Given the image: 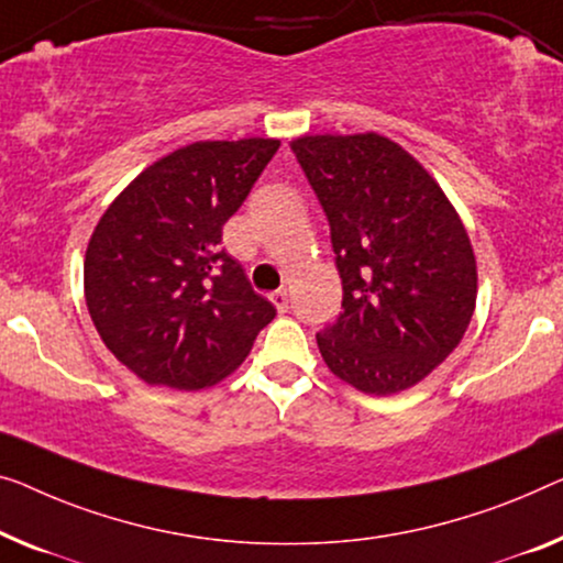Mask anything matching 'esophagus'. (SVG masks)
<instances>
[{
  "mask_svg": "<svg viewBox=\"0 0 563 563\" xmlns=\"http://www.w3.org/2000/svg\"><path fill=\"white\" fill-rule=\"evenodd\" d=\"M271 300H273V306L280 310V313H285V310H288V306H290L288 290H275V292H271Z\"/></svg>",
  "mask_w": 563,
  "mask_h": 563,
  "instance_id": "obj_1",
  "label": "esophagus"
}]
</instances>
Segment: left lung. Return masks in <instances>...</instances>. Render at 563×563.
I'll return each instance as SVG.
<instances>
[{"label":"left lung","instance_id":"left-lung-1","mask_svg":"<svg viewBox=\"0 0 563 563\" xmlns=\"http://www.w3.org/2000/svg\"><path fill=\"white\" fill-rule=\"evenodd\" d=\"M331 224L341 313L316 333L325 366L364 394L438 368L470 325L477 271L455 207L415 156L379 133L290 144Z\"/></svg>","mask_w":563,"mask_h":563}]
</instances>
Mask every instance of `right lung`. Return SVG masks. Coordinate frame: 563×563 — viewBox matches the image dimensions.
I'll use <instances>...</instances> for the list:
<instances>
[{"label":"right lung","instance_id":"1","mask_svg":"<svg viewBox=\"0 0 563 563\" xmlns=\"http://www.w3.org/2000/svg\"><path fill=\"white\" fill-rule=\"evenodd\" d=\"M278 146L240 139L176 148L96 224L82 265L90 318L108 351L151 387L222 382L275 318L220 242Z\"/></svg>","mask_w":563,"mask_h":563}]
</instances>
